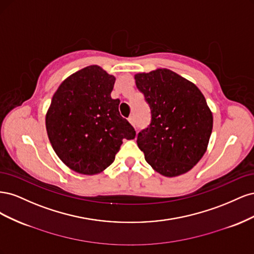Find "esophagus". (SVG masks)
I'll use <instances>...</instances> for the list:
<instances>
[{
  "label": "esophagus",
  "mask_w": 254,
  "mask_h": 254,
  "mask_svg": "<svg viewBox=\"0 0 254 254\" xmlns=\"http://www.w3.org/2000/svg\"><path fill=\"white\" fill-rule=\"evenodd\" d=\"M128 121H129L130 124H131L133 127L135 126V121H134V118H133V117H130V118L128 119Z\"/></svg>",
  "instance_id": "esophagus-1"
}]
</instances>
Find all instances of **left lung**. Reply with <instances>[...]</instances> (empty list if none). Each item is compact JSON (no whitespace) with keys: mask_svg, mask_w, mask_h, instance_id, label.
Instances as JSON below:
<instances>
[{"mask_svg":"<svg viewBox=\"0 0 254 254\" xmlns=\"http://www.w3.org/2000/svg\"><path fill=\"white\" fill-rule=\"evenodd\" d=\"M136 88L151 110L137 146L157 173L177 177L193 168L206 151L213 114L195 83L168 68L134 75Z\"/></svg>","mask_w":254,"mask_h":254,"instance_id":"left-lung-1","label":"left lung"}]
</instances>
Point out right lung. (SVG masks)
Listing matches in <instances>:
<instances>
[{
    "label": "right lung",
    "mask_w": 254,
    "mask_h": 254,
    "mask_svg": "<svg viewBox=\"0 0 254 254\" xmlns=\"http://www.w3.org/2000/svg\"><path fill=\"white\" fill-rule=\"evenodd\" d=\"M113 75L89 65L66 77L53 95L45 127L53 149L72 171L96 175L112 164L123 140L135 131L111 98Z\"/></svg>",
    "instance_id": "obj_1"
}]
</instances>
